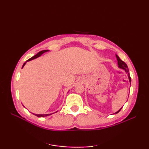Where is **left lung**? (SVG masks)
Here are the masks:
<instances>
[{"label":"left lung","mask_w":149,"mask_h":149,"mask_svg":"<svg viewBox=\"0 0 149 149\" xmlns=\"http://www.w3.org/2000/svg\"><path fill=\"white\" fill-rule=\"evenodd\" d=\"M116 59H117V61H118V68H120V69H122V70H124V71L126 72V73H127V75H128V78H129V83H130V85H131V77H130V75H129V69H128V67H127V65L125 64V62H123L122 60H121L120 59V58H119V57L117 56L116 54ZM122 107H121V108H120L118 111H116V112H115V113H113V114H116V113H119L120 112V111L122 109Z\"/></svg>","instance_id":"1"}]
</instances>
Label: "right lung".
<instances>
[{"label":"right lung","instance_id":"add662e5","mask_svg":"<svg viewBox=\"0 0 149 149\" xmlns=\"http://www.w3.org/2000/svg\"><path fill=\"white\" fill-rule=\"evenodd\" d=\"M49 50H42V51L39 52L37 54L34 55V56L32 57V58H31L30 59L27 60V61H26V63H24V65H23V66H22V68H23V67L25 66V65L26 64V63H27V61H31V60H33V59H34L38 58V57L42 56L43 53H45V52H49ZM23 106H24V105H23ZM56 112H57V111H56ZM33 114H34V115L38 116V117H45V116H47L51 115H52V114H54V113H50V114H34V113H33Z\"/></svg>","mask_w":149,"mask_h":149}]
</instances>
